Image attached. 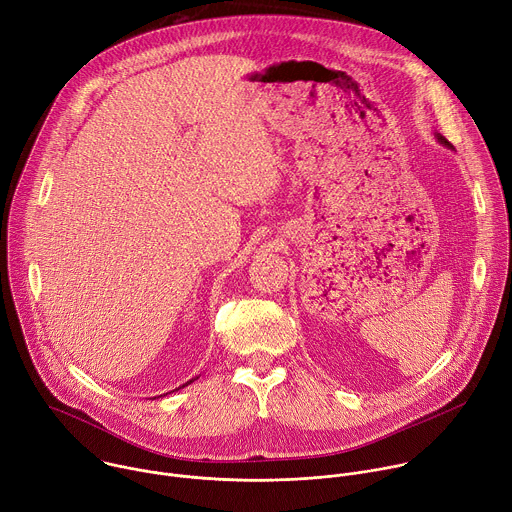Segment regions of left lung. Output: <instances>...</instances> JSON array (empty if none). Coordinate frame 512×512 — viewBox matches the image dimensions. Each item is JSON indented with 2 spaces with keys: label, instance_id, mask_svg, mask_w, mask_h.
I'll return each mask as SVG.
<instances>
[{
  "label": "left lung",
  "instance_id": "left-lung-1",
  "mask_svg": "<svg viewBox=\"0 0 512 512\" xmlns=\"http://www.w3.org/2000/svg\"><path fill=\"white\" fill-rule=\"evenodd\" d=\"M435 137H437V141H440V143H444L446 145V148H450V150H454V145L444 137V135H440V133H435Z\"/></svg>",
  "mask_w": 512,
  "mask_h": 512
}]
</instances>
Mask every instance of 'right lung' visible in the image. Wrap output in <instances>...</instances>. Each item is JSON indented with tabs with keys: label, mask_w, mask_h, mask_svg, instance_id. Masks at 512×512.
Listing matches in <instances>:
<instances>
[{
	"label": "right lung",
	"mask_w": 512,
	"mask_h": 512,
	"mask_svg": "<svg viewBox=\"0 0 512 512\" xmlns=\"http://www.w3.org/2000/svg\"><path fill=\"white\" fill-rule=\"evenodd\" d=\"M190 383H192V381H188V383H186V385H190ZM186 385H182V387H186ZM182 387H180V389H182ZM176 391H178V389H176Z\"/></svg>",
	"instance_id": "1"
}]
</instances>
